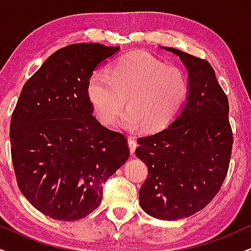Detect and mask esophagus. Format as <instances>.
<instances>
[{
  "label": "esophagus",
  "mask_w": 251,
  "mask_h": 251,
  "mask_svg": "<svg viewBox=\"0 0 251 251\" xmlns=\"http://www.w3.org/2000/svg\"><path fill=\"white\" fill-rule=\"evenodd\" d=\"M127 140H128V146H129V151H131V154H134L136 146H138V145H136L135 139L133 138V136H128Z\"/></svg>",
  "instance_id": "esophagus-1"
}]
</instances>
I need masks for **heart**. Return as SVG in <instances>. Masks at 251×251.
<instances>
[{"label":"heart","instance_id":"b5f03b06","mask_svg":"<svg viewBox=\"0 0 251 251\" xmlns=\"http://www.w3.org/2000/svg\"><path fill=\"white\" fill-rule=\"evenodd\" d=\"M188 80L179 69L167 67L145 52H131L111 65L109 74L94 73L87 95L98 118L112 125L126 104V127L140 125L145 132H157L176 118L186 102Z\"/></svg>","mask_w":251,"mask_h":251}]
</instances>
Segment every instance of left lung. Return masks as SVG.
Listing matches in <instances>:
<instances>
[{
  "label": "left lung",
  "instance_id": "8db88e82",
  "mask_svg": "<svg viewBox=\"0 0 251 251\" xmlns=\"http://www.w3.org/2000/svg\"><path fill=\"white\" fill-rule=\"evenodd\" d=\"M189 94L182 111L166 128L138 139L135 155L148 167L139 191L140 206L160 220L191 217L210 204L229 167L233 132L228 98L210 62L183 50Z\"/></svg>",
  "mask_w": 251,
  "mask_h": 251
}]
</instances>
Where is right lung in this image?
<instances>
[{
  "label": "right lung",
  "instance_id": "obj_1",
  "mask_svg": "<svg viewBox=\"0 0 251 251\" xmlns=\"http://www.w3.org/2000/svg\"><path fill=\"white\" fill-rule=\"evenodd\" d=\"M119 47L73 44L49 56L24 84L10 122L18 188L38 211L61 221L100 206L103 184L127 161V140L93 115L95 69Z\"/></svg>",
  "mask_w": 251,
  "mask_h": 251
}]
</instances>
